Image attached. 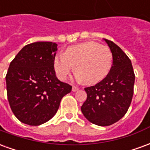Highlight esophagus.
I'll return each mask as SVG.
<instances>
[{"label":"esophagus","mask_w":150,"mask_h":150,"mask_svg":"<svg viewBox=\"0 0 150 150\" xmlns=\"http://www.w3.org/2000/svg\"><path fill=\"white\" fill-rule=\"evenodd\" d=\"M79 89V88H78V87H76V86H73L72 87V91H77Z\"/></svg>","instance_id":"1"}]
</instances>
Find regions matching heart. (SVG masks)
I'll return each instance as SVG.
<instances>
[{"label":"heart","instance_id":"obj_1","mask_svg":"<svg viewBox=\"0 0 150 150\" xmlns=\"http://www.w3.org/2000/svg\"><path fill=\"white\" fill-rule=\"evenodd\" d=\"M77 77L87 85L103 80L112 66V54L107 46L95 42H87L68 47L65 54H57L54 60L58 77L65 80L74 71Z\"/></svg>","mask_w":150,"mask_h":150}]
</instances>
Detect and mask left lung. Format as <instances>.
Segmentation results:
<instances>
[{
	"label": "left lung",
	"instance_id": "1",
	"mask_svg": "<svg viewBox=\"0 0 150 150\" xmlns=\"http://www.w3.org/2000/svg\"><path fill=\"white\" fill-rule=\"evenodd\" d=\"M104 41L112 54V68L102 81L84 88L88 96L81 107L87 120L99 126L111 125L125 115L132 102L135 82L129 57L113 42Z\"/></svg>",
	"mask_w": 150,
	"mask_h": 150
}]
</instances>
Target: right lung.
I'll return each instance as SVG.
<instances>
[{"label": "right lung", "mask_w": 150, "mask_h": 150, "mask_svg": "<svg viewBox=\"0 0 150 150\" xmlns=\"http://www.w3.org/2000/svg\"><path fill=\"white\" fill-rule=\"evenodd\" d=\"M57 44L37 42L25 46L10 62L5 76L7 96L21 122L40 125L52 118L72 87L58 79L54 67Z\"/></svg>", "instance_id": "1"}]
</instances>
